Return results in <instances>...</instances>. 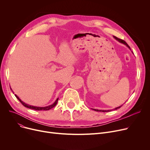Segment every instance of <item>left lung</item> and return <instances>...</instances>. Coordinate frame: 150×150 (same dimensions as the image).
Listing matches in <instances>:
<instances>
[{
	"label": "left lung",
	"mask_w": 150,
	"mask_h": 150,
	"mask_svg": "<svg viewBox=\"0 0 150 150\" xmlns=\"http://www.w3.org/2000/svg\"><path fill=\"white\" fill-rule=\"evenodd\" d=\"M114 38L115 39H117V40L118 41H119L120 42H121V43H123V44H124L125 45H127L129 49H130V47L128 45V44L124 40H122V39H119V38H117L116 36H114ZM121 106H119V107H118V108H115L114 109V110L115 109H119V108H121ZM93 110H94V111H100V112H108V111H109L110 110H108V111H106V110H98V109H93Z\"/></svg>",
	"instance_id": "obj_1"
}]
</instances>
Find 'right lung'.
Returning a JSON list of instances; mask_svg holds the SVG:
<instances>
[{
    "label": "right lung",
    "mask_w": 150,
    "mask_h": 150,
    "mask_svg": "<svg viewBox=\"0 0 150 150\" xmlns=\"http://www.w3.org/2000/svg\"><path fill=\"white\" fill-rule=\"evenodd\" d=\"M12 92H13V91H12ZM15 96H16V98L19 100V101L21 102V103H22V105L23 106H24L25 107L28 108H30V109H31L36 110V111H47V110H49V109L53 108V107H54L55 106H56L57 104V103H58V98L57 99V100L55 101L54 103L53 104L51 105H49V106H45V107H36V106H30V105H27L26 103H23V101H22L20 100V98H19L16 95H15Z\"/></svg>",
    "instance_id": "add662e5"
}]
</instances>
